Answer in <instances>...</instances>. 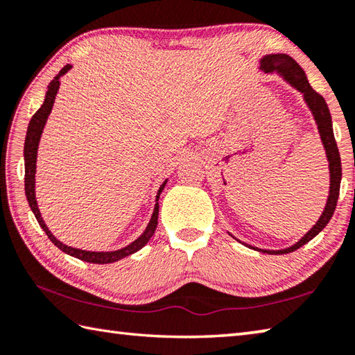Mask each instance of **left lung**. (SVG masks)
Segmentation results:
<instances>
[{
  "instance_id": "8db88e82",
  "label": "left lung",
  "mask_w": 355,
  "mask_h": 355,
  "mask_svg": "<svg viewBox=\"0 0 355 355\" xmlns=\"http://www.w3.org/2000/svg\"><path fill=\"white\" fill-rule=\"evenodd\" d=\"M260 69H263L266 73L282 75L284 76V80H286L293 87H296L297 91L304 95L305 103L309 105L310 111L315 117V122L318 125V130H320V136L324 144V148H326L329 171H330V189H329L326 208H324L320 220L316 222L313 228H310L309 233H305V235L300 238L296 244L282 250H264V249H257V248H252L249 244H245L248 248L260 250L263 254L280 255V254H290V252H294L299 248H302V245L307 244L310 239H313L318 233H320L322 228L329 224V220L332 219L336 202H338V194H340L341 159H340L338 147H336V142H335V136L332 130V117H330L326 100H324L321 95L310 86L307 76H305L304 70L299 67V64L288 55H269L261 59Z\"/></svg>"
}]
</instances>
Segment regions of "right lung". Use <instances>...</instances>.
<instances>
[{
	"instance_id": "1",
	"label": "right lung",
	"mask_w": 355,
	"mask_h": 355,
	"mask_svg": "<svg viewBox=\"0 0 355 355\" xmlns=\"http://www.w3.org/2000/svg\"><path fill=\"white\" fill-rule=\"evenodd\" d=\"M70 69H71V65H65V67H62L61 71H59V73L56 75L55 80L50 83L46 95H45L44 105L39 107L37 112L34 114L31 122H29V125H28L26 139H25V194H26L29 207H31L35 219H37V222H39V225L44 228L46 236L50 238V241L55 244L56 248H59L62 252H65V254L78 258V260H83V261H87V263H95V264H107V263L119 261L125 257L135 254V252L141 250L144 245L148 243V239L153 236V233L156 230V225H158L159 205H158V203L155 205L152 219H150L146 232H144L142 235L136 239V241H133L130 245H127V248L119 249V250L91 252V250L75 249V248H70V245L62 244L61 241H59V239H56V236H53V233L50 230H48V227L45 225V222L40 216L37 200H35V189H34L35 188V186H34L35 184V161H37V148H39V141H40L42 131H44L46 119H48V116H50L53 103H55V98H56V94L59 91V84H61V83H59V78H61L64 73H67ZM164 186H166V182L161 184V188L158 191V196H156V200L159 199V194H161V191L164 189Z\"/></svg>"
}]
</instances>
